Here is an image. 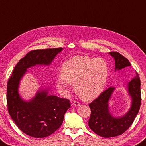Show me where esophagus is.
<instances>
[{
    "label": "esophagus",
    "mask_w": 146,
    "mask_h": 146,
    "mask_svg": "<svg viewBox=\"0 0 146 146\" xmlns=\"http://www.w3.org/2000/svg\"><path fill=\"white\" fill-rule=\"evenodd\" d=\"M73 105L74 106H75V107H78V106L80 105V103H79L78 102H76V101H74L73 103Z\"/></svg>",
    "instance_id": "34e87169"
}]
</instances>
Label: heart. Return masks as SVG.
Listing matches in <instances>:
<instances>
[{
  "mask_svg": "<svg viewBox=\"0 0 146 146\" xmlns=\"http://www.w3.org/2000/svg\"><path fill=\"white\" fill-rule=\"evenodd\" d=\"M107 76L108 66L104 60L78 55L64 62L62 72L56 76V86L60 93L67 95L75 82L77 93L90 101L102 93Z\"/></svg>",
  "mask_w": 146,
  "mask_h": 146,
  "instance_id": "1",
  "label": "heart"
}]
</instances>
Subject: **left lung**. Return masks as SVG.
<instances>
[{"label": "left lung", "mask_w": 146, "mask_h": 146, "mask_svg": "<svg viewBox=\"0 0 146 146\" xmlns=\"http://www.w3.org/2000/svg\"><path fill=\"white\" fill-rule=\"evenodd\" d=\"M108 54L115 60V71L131 66L129 60L119 53L112 52ZM126 89L131 100V106L128 112L121 117L113 116L109 107V101L115 89L114 87L111 86L102 92L96 100L89 105L91 110L89 126L98 135L105 138L120 135L133 123L141 103L140 80L137 73L127 84Z\"/></svg>", "instance_id": "left-lung-1"}]
</instances>
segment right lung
I'll use <instances>...</instances> for the list:
<instances>
[{
	"mask_svg": "<svg viewBox=\"0 0 146 146\" xmlns=\"http://www.w3.org/2000/svg\"><path fill=\"white\" fill-rule=\"evenodd\" d=\"M62 48L33 50L21 59L14 68L7 86V104L11 117L21 131L34 138L50 135L62 125L70 100L49 95L47 89L39 88L33 98L23 100L19 94L20 81L27 69L49 66Z\"/></svg>",
	"mask_w": 146,
	"mask_h": 146,
	"instance_id": "1",
	"label": "right lung"
}]
</instances>
